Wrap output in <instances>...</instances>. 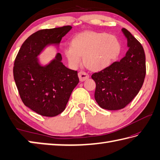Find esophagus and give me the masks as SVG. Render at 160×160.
Wrapping results in <instances>:
<instances>
[{"label": "esophagus", "mask_w": 160, "mask_h": 160, "mask_svg": "<svg viewBox=\"0 0 160 160\" xmlns=\"http://www.w3.org/2000/svg\"><path fill=\"white\" fill-rule=\"evenodd\" d=\"M78 77L80 78V80L81 82H83V81L86 80L87 79H88L90 78V75H89L87 72H84V71H80L78 73Z\"/></svg>", "instance_id": "obj_1"}]
</instances>
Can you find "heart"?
Here are the masks:
<instances>
[{
	"instance_id": "heart-1",
	"label": "heart",
	"mask_w": 160,
	"mask_h": 160,
	"mask_svg": "<svg viewBox=\"0 0 160 160\" xmlns=\"http://www.w3.org/2000/svg\"><path fill=\"white\" fill-rule=\"evenodd\" d=\"M120 40L106 32L86 31L75 35L71 46L65 49L69 65L76 68L83 57L84 64L93 71H100L110 66L121 52Z\"/></svg>"
}]
</instances>
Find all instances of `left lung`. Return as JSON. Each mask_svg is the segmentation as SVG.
I'll return each instance as SVG.
<instances>
[{
  "label": "left lung",
  "mask_w": 160,
  "mask_h": 160,
  "mask_svg": "<svg viewBox=\"0 0 160 160\" xmlns=\"http://www.w3.org/2000/svg\"><path fill=\"white\" fill-rule=\"evenodd\" d=\"M122 31L128 41L126 56L92 75L96 83L94 98L100 107L107 110L123 109L131 102L141 89L146 75L142 46L126 29Z\"/></svg>",
  "instance_id": "left-lung-1"
}]
</instances>
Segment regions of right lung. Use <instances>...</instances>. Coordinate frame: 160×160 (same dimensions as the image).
Listing matches in <instances>:
<instances>
[{
  "instance_id": "1",
  "label": "right lung",
  "mask_w": 160,
  "mask_h": 160,
  "mask_svg": "<svg viewBox=\"0 0 160 160\" xmlns=\"http://www.w3.org/2000/svg\"><path fill=\"white\" fill-rule=\"evenodd\" d=\"M71 28L67 25L36 32L25 40L15 58L13 76L20 98L39 115L53 117L63 112L79 82L78 71L61 63V53L47 66H40L37 60L46 46L58 44Z\"/></svg>"
}]
</instances>
